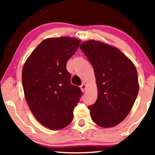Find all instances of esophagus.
Here are the masks:
<instances>
[{
	"mask_svg": "<svg viewBox=\"0 0 155 155\" xmlns=\"http://www.w3.org/2000/svg\"><path fill=\"white\" fill-rule=\"evenodd\" d=\"M80 89H81V90L82 92H84V90H85L86 89V84H82L81 86H80Z\"/></svg>",
	"mask_w": 155,
	"mask_h": 155,
	"instance_id": "obj_1",
	"label": "esophagus"
}]
</instances>
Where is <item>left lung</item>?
Returning <instances> with one entry per match:
<instances>
[{
	"mask_svg": "<svg viewBox=\"0 0 155 155\" xmlns=\"http://www.w3.org/2000/svg\"><path fill=\"white\" fill-rule=\"evenodd\" d=\"M94 71L96 102L89 106L92 120L104 128L115 126L128 116L139 91L134 64L118 48L90 40L80 44Z\"/></svg>",
	"mask_w": 155,
	"mask_h": 155,
	"instance_id": "left-lung-1",
	"label": "left lung"
}]
</instances>
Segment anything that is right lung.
Segmentation results:
<instances>
[{
	"label": "right lung",
	"mask_w": 155,
	"mask_h": 155,
	"mask_svg": "<svg viewBox=\"0 0 155 155\" xmlns=\"http://www.w3.org/2000/svg\"><path fill=\"white\" fill-rule=\"evenodd\" d=\"M80 41L75 38H49L33 51L22 69V81L27 104L38 121L52 130L62 129L73 118V110L82 92L71 84L67 61Z\"/></svg>",
	"instance_id": "1"
}]
</instances>
